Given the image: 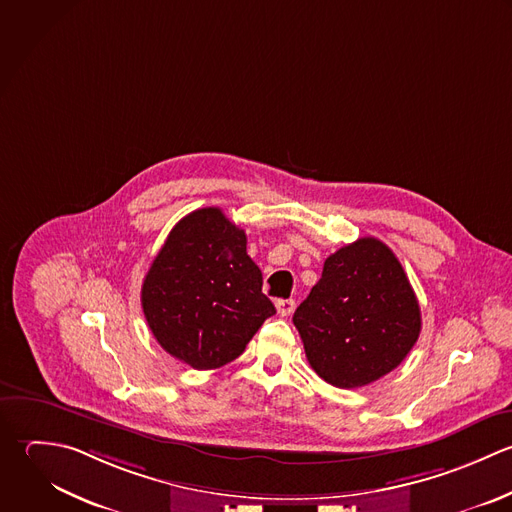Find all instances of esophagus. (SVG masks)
I'll list each match as a JSON object with an SVG mask.
<instances>
[{"label":"esophagus","instance_id":"1","mask_svg":"<svg viewBox=\"0 0 512 512\" xmlns=\"http://www.w3.org/2000/svg\"><path fill=\"white\" fill-rule=\"evenodd\" d=\"M293 311H295V301H293V299H281V301H277V313H279L281 317H289Z\"/></svg>","mask_w":512,"mask_h":512}]
</instances>
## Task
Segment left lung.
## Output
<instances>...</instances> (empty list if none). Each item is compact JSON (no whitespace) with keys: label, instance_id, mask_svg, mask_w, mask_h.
<instances>
[{"label":"left lung","instance_id":"1","mask_svg":"<svg viewBox=\"0 0 512 512\" xmlns=\"http://www.w3.org/2000/svg\"><path fill=\"white\" fill-rule=\"evenodd\" d=\"M293 323L313 371L357 389L403 363L421 333V307L395 253L363 237L325 259Z\"/></svg>","mask_w":512,"mask_h":512}]
</instances>
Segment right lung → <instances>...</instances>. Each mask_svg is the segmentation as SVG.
<instances>
[{"label":"right lung","instance_id":"1","mask_svg":"<svg viewBox=\"0 0 512 512\" xmlns=\"http://www.w3.org/2000/svg\"><path fill=\"white\" fill-rule=\"evenodd\" d=\"M247 235L219 207L185 215L167 235L141 287L157 343L197 371L237 359L275 307L261 291Z\"/></svg>","mask_w":512,"mask_h":512}]
</instances>
